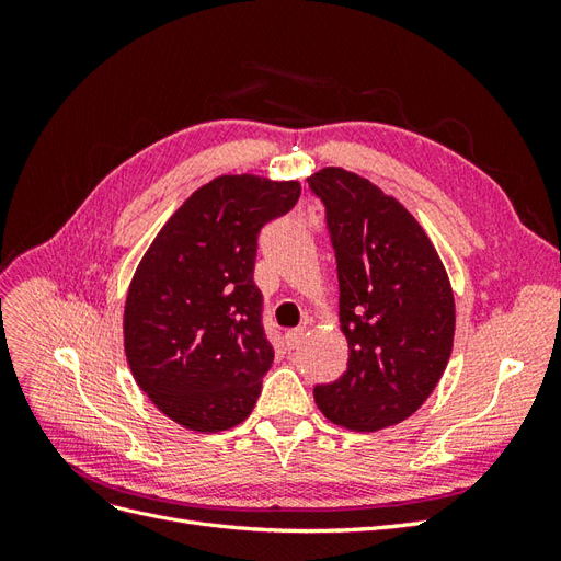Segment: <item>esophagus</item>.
I'll use <instances>...</instances> for the list:
<instances>
[{"mask_svg": "<svg viewBox=\"0 0 561 561\" xmlns=\"http://www.w3.org/2000/svg\"><path fill=\"white\" fill-rule=\"evenodd\" d=\"M304 334H307V328H297V330H290L285 334V344H287V348L290 351H295V348H299L301 346V342H304Z\"/></svg>", "mask_w": 561, "mask_h": 561, "instance_id": "obj_1", "label": "esophagus"}]
</instances>
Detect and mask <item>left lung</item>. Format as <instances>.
I'll use <instances>...</instances> for the list:
<instances>
[{
	"label": "left lung",
	"mask_w": 561,
	"mask_h": 561,
	"mask_svg": "<svg viewBox=\"0 0 561 561\" xmlns=\"http://www.w3.org/2000/svg\"><path fill=\"white\" fill-rule=\"evenodd\" d=\"M309 186L325 203L348 342L346 371L313 398L336 426L375 433L410 419L443 379L456 328L451 283L428 233L377 184L328 165Z\"/></svg>",
	"instance_id": "left-lung-1"
}]
</instances>
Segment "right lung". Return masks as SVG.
<instances>
[{
  "instance_id": "obj_1",
  "label": "right lung",
  "mask_w": 561,
  "mask_h": 561,
  "mask_svg": "<svg viewBox=\"0 0 561 561\" xmlns=\"http://www.w3.org/2000/svg\"><path fill=\"white\" fill-rule=\"evenodd\" d=\"M297 180L219 175L161 227L128 285L124 351L133 379L186 431L239 426L274 348L252 280L257 236L293 210Z\"/></svg>"
}]
</instances>
